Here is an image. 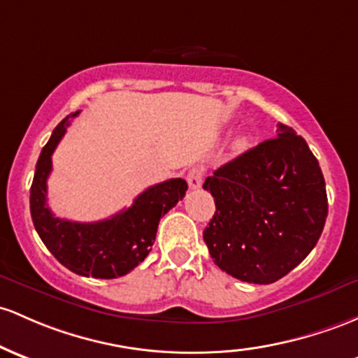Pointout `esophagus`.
I'll return each mask as SVG.
<instances>
[{
  "label": "esophagus",
  "instance_id": "1",
  "mask_svg": "<svg viewBox=\"0 0 358 358\" xmlns=\"http://www.w3.org/2000/svg\"><path fill=\"white\" fill-rule=\"evenodd\" d=\"M202 182H203V170H202V168L195 166L187 173V183H188V187L192 188V190H197V188L202 187Z\"/></svg>",
  "mask_w": 358,
  "mask_h": 358
}]
</instances>
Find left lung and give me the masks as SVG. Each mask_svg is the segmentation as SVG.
<instances>
[{
  "instance_id": "1",
  "label": "left lung",
  "mask_w": 358,
  "mask_h": 358,
  "mask_svg": "<svg viewBox=\"0 0 358 358\" xmlns=\"http://www.w3.org/2000/svg\"><path fill=\"white\" fill-rule=\"evenodd\" d=\"M215 214L203 231L222 272L272 284L311 253L328 215L320 163L289 125L207 176Z\"/></svg>"
}]
</instances>
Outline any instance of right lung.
Instances as JSON below:
<instances>
[{
    "label": "right lung",
    "mask_w": 358,
    "mask_h": 358,
    "mask_svg": "<svg viewBox=\"0 0 358 358\" xmlns=\"http://www.w3.org/2000/svg\"><path fill=\"white\" fill-rule=\"evenodd\" d=\"M71 113L54 129L41 152L30 187V214L47 250L71 272L93 278H117L134 270L155 245L159 219L185 197L187 182L171 178L146 188L129 209L98 222L59 219L47 206V178L52 152L64 136Z\"/></svg>",
    "instance_id": "add662e5"
}]
</instances>
